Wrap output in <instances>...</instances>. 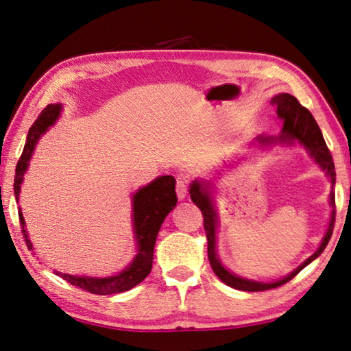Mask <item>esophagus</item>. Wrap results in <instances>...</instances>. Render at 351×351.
<instances>
[{
	"label": "esophagus",
	"instance_id": "1",
	"mask_svg": "<svg viewBox=\"0 0 351 351\" xmlns=\"http://www.w3.org/2000/svg\"><path fill=\"white\" fill-rule=\"evenodd\" d=\"M176 194L178 199H183L188 195V180L184 177H178L176 182Z\"/></svg>",
	"mask_w": 351,
	"mask_h": 351
}]
</instances>
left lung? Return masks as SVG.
Wrapping results in <instances>:
<instances>
[{
    "label": "left lung",
    "mask_w": 351,
    "mask_h": 351,
    "mask_svg": "<svg viewBox=\"0 0 351 351\" xmlns=\"http://www.w3.org/2000/svg\"><path fill=\"white\" fill-rule=\"evenodd\" d=\"M271 104L277 106V115L283 119V132L282 136L278 139L282 142H292L294 139H298L302 144L309 149L313 159H315L321 168L326 169V173L330 178V183L335 186L336 180V173H335V163L332 159L330 149L327 148L326 141L323 138V133H321L319 127L317 124L315 118L312 117V113L306 109L304 106L300 104L298 99L295 97H292L289 94H278L273 99H271ZM259 142L262 144H267V142H271L268 138H259ZM191 199L195 203L199 210L203 213V226H204V232L207 236V256H209V262L210 267L213 269L221 280H223L226 285L230 286V288L239 289V291H248V292H257V291H267V289H274L282 286L285 283H288L291 278H294L300 271H302L306 265L317 259V257L324 252V248L327 247L328 241L332 238L333 233V227H335V192H330V206L333 207L332 210V219L328 223L327 233L324 234V239L321 242L319 248L313 253L309 259H307L304 263H302L295 271H292L289 276H286L282 280H277L273 283H261V282H252L247 280V278H242L234 276L232 273L221 265V262L218 261L217 253H215V233H217V212L213 209L210 197H209V191H206L203 188V184H199L197 182L192 183L191 186Z\"/></svg>",
    "instance_id": "left-lung-1"
}]
</instances>
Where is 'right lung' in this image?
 <instances>
[{
  "label": "right lung",
  "mask_w": 351,
  "mask_h": 351,
  "mask_svg": "<svg viewBox=\"0 0 351 351\" xmlns=\"http://www.w3.org/2000/svg\"><path fill=\"white\" fill-rule=\"evenodd\" d=\"M62 110L60 104H48L44 110L39 113L38 119L34 121L33 125L28 130L27 142L24 147V152L21 154L16 173H15V183H13V189H15V197L19 198L21 183H23L24 173L27 171L28 162L32 159L33 149L36 142L39 141L40 134H44L49 125L56 123L59 118ZM176 180L173 176H163L156 178L154 182L149 183L145 188L139 189L133 197V224H134V233L136 241H138V254L133 259V262L128 265L123 273L117 276L98 278V277H80V276H69L54 271L57 276L65 278L68 283L77 288L84 289L90 292V294L97 295H109V294H118V292H124L134 288L139 285L144 278L149 274L153 267V252L157 233L160 230V226L163 219L168 213L174 209L177 204V195H176ZM19 224L21 232H23L24 239L27 242L28 248H33L30 244V239L27 238L25 230V221L23 213L19 212Z\"/></svg>",
  "instance_id": "obj_1"
}]
</instances>
